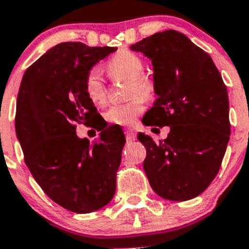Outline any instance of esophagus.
<instances>
[{"label": "esophagus", "instance_id": "esophagus-1", "mask_svg": "<svg viewBox=\"0 0 249 249\" xmlns=\"http://www.w3.org/2000/svg\"><path fill=\"white\" fill-rule=\"evenodd\" d=\"M124 133H126V140L129 141V142L135 141L136 137H137V133H136V131L132 128H126L124 129Z\"/></svg>", "mask_w": 249, "mask_h": 249}]
</instances>
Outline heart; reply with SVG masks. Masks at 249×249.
Wrapping results in <instances>:
<instances>
[{
	"label": "heart",
	"instance_id": "obj_1",
	"mask_svg": "<svg viewBox=\"0 0 249 249\" xmlns=\"http://www.w3.org/2000/svg\"><path fill=\"white\" fill-rule=\"evenodd\" d=\"M107 71L114 80H128V94L133 97L127 102L112 105L105 112V118L113 124L128 126L135 122L136 118L143 112V98L149 100L153 96L155 83L143 74V61L131 51L123 50L114 54L107 63ZM85 92L94 105H103L106 102L107 89L100 70L92 68L86 74Z\"/></svg>",
	"mask_w": 249,
	"mask_h": 249
}]
</instances>
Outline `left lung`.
I'll list each match as a JSON object with an SVG mask.
<instances>
[{"label":"left lung","mask_w":249,"mask_h":249,"mask_svg":"<svg viewBox=\"0 0 249 249\" xmlns=\"http://www.w3.org/2000/svg\"><path fill=\"white\" fill-rule=\"evenodd\" d=\"M151 59L157 100L144 126H169L166 140L140 133L143 168L152 190L169 201L201 195L221 167L231 135L227 87L202 48L181 32H157L132 45Z\"/></svg>","instance_id":"left-lung-1"}]
</instances>
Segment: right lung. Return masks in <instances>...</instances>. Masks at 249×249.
<instances>
[{
    "label": "right lung",
    "mask_w": 249,
    "mask_h": 249,
    "mask_svg": "<svg viewBox=\"0 0 249 249\" xmlns=\"http://www.w3.org/2000/svg\"><path fill=\"white\" fill-rule=\"evenodd\" d=\"M114 51L58 43L26 70L19 86L15 126L26 164L43 192L74 213L101 210L116 192V172L126 143L122 128L98 129V138L89 143L77 136L74 127L98 117L85 92V78Z\"/></svg>",
    "instance_id": "1"
}]
</instances>
